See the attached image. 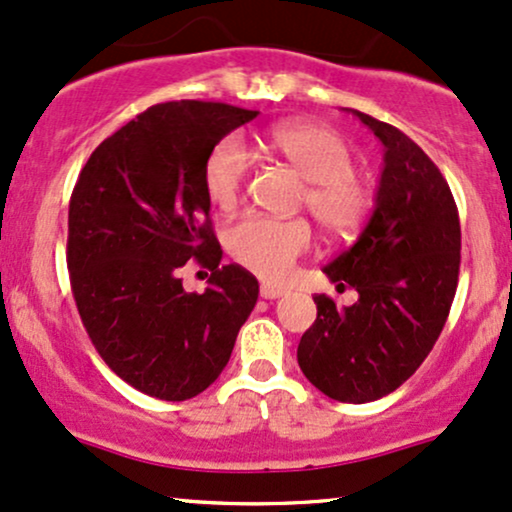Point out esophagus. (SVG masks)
Masks as SVG:
<instances>
[{"instance_id": "34e87169", "label": "esophagus", "mask_w": 512, "mask_h": 512, "mask_svg": "<svg viewBox=\"0 0 512 512\" xmlns=\"http://www.w3.org/2000/svg\"><path fill=\"white\" fill-rule=\"evenodd\" d=\"M260 295L264 300H276L283 295V288H276V286H269V283H262L260 286Z\"/></svg>"}]
</instances>
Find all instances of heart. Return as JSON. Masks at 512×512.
I'll return each instance as SVG.
<instances>
[{
    "instance_id": "1",
    "label": "heart",
    "mask_w": 512,
    "mask_h": 512,
    "mask_svg": "<svg viewBox=\"0 0 512 512\" xmlns=\"http://www.w3.org/2000/svg\"><path fill=\"white\" fill-rule=\"evenodd\" d=\"M267 145L307 178L303 202L326 231L348 236L362 229L372 214L374 188L353 169V147L341 133L315 121H286L269 128ZM248 171L250 157L240 138H221L202 169L209 200L219 209H231L240 200ZM312 243L315 231L303 217L248 214L226 233L233 260L267 281L286 279Z\"/></svg>"
}]
</instances>
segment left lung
Listing matches in <instances>:
<instances>
[{"label": "left lung", "instance_id": "obj_1", "mask_svg": "<svg viewBox=\"0 0 512 512\" xmlns=\"http://www.w3.org/2000/svg\"><path fill=\"white\" fill-rule=\"evenodd\" d=\"M384 145L377 202L353 248L326 264L357 303L315 295L298 365L324 396L369 403L408 381L434 348L460 272V219L446 178L396 126L355 112Z\"/></svg>", "mask_w": 512, "mask_h": 512}]
</instances>
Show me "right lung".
Here are the masks:
<instances>
[{
	"label": "right lung",
	"mask_w": 512,
	"mask_h": 512,
	"mask_svg": "<svg viewBox=\"0 0 512 512\" xmlns=\"http://www.w3.org/2000/svg\"><path fill=\"white\" fill-rule=\"evenodd\" d=\"M260 112L224 102L155 104L92 152L69 202L71 291L114 374L159 400H188L219 377L257 303V279L221 262L202 169L212 147ZM193 259L205 294L182 288Z\"/></svg>",
	"instance_id": "1"
}]
</instances>
